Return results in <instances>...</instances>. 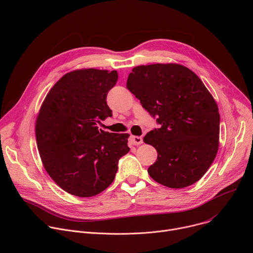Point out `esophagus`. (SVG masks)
Masks as SVG:
<instances>
[{"instance_id":"34e87169","label":"esophagus","mask_w":253,"mask_h":253,"mask_svg":"<svg viewBox=\"0 0 253 253\" xmlns=\"http://www.w3.org/2000/svg\"><path fill=\"white\" fill-rule=\"evenodd\" d=\"M130 142L132 145L138 146V145L143 144V139H142V137H138V135H131Z\"/></svg>"}]
</instances>
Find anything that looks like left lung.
<instances>
[{
  "label": "left lung",
  "instance_id": "left-lung-1",
  "mask_svg": "<svg viewBox=\"0 0 253 253\" xmlns=\"http://www.w3.org/2000/svg\"><path fill=\"white\" fill-rule=\"evenodd\" d=\"M126 88L161 126L144 138L158 153L150 176L170 188L199 181L218 153L220 114L198 75L179 64L138 66Z\"/></svg>",
  "mask_w": 253,
  "mask_h": 253
}]
</instances>
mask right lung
Returning a JSON list of instances; mask_svg holds the SVG:
<instances>
[{
  "label": "right lung",
  "instance_id": "obj_1",
  "mask_svg": "<svg viewBox=\"0 0 253 253\" xmlns=\"http://www.w3.org/2000/svg\"><path fill=\"white\" fill-rule=\"evenodd\" d=\"M118 72L75 70L47 93L38 112L35 134L44 169L62 189L80 198L102 192L114 180L119 160L127 154L128 133L98 128L112 115L106 103Z\"/></svg>",
  "mask_w": 253,
  "mask_h": 253
}]
</instances>
